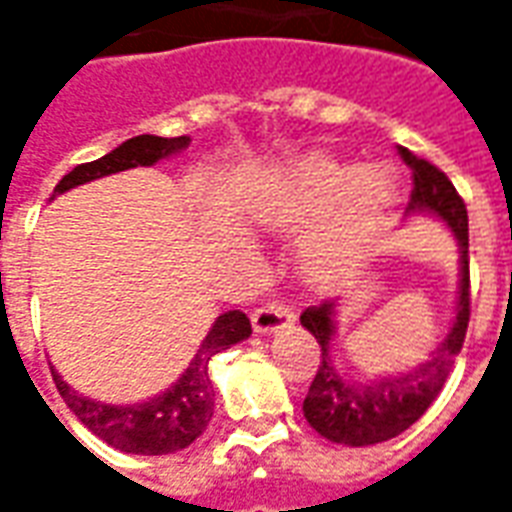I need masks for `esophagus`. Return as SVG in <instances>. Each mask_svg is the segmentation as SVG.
<instances>
[{"mask_svg":"<svg viewBox=\"0 0 512 512\" xmlns=\"http://www.w3.org/2000/svg\"><path fill=\"white\" fill-rule=\"evenodd\" d=\"M293 321H296V312L285 301H268L260 310L252 312V326L260 334L279 332V329H285Z\"/></svg>","mask_w":512,"mask_h":512,"instance_id":"1","label":"esophagus"}]
</instances>
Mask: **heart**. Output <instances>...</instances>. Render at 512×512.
<instances>
[{
	"label": "heart",
	"mask_w": 512,
	"mask_h": 512,
	"mask_svg": "<svg viewBox=\"0 0 512 512\" xmlns=\"http://www.w3.org/2000/svg\"><path fill=\"white\" fill-rule=\"evenodd\" d=\"M397 180L392 172H367L356 164H337L326 156H310L279 189L271 205L274 222H304L336 211L307 244V263L315 274H334L351 263L376 233L392 205Z\"/></svg>",
	"instance_id": "b5f03b06"
}]
</instances>
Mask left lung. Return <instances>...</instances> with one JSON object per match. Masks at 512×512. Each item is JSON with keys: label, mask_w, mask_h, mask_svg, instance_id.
Returning <instances> with one entry per match:
<instances>
[{"label": "left lung", "mask_w": 512, "mask_h": 512, "mask_svg": "<svg viewBox=\"0 0 512 512\" xmlns=\"http://www.w3.org/2000/svg\"><path fill=\"white\" fill-rule=\"evenodd\" d=\"M400 158L411 167L414 189L408 197L411 211H430L450 224L461 246V296L458 312L447 340L433 351V359L419 365L403 376L376 378V381H351L340 376L329 356V343L334 334V301L326 299L318 307L301 312V326L321 345V365L312 378L310 392L304 397V417L321 436L337 444L367 447L378 441L395 439L411 428L430 403L439 397L441 386L450 376L455 356L461 354L466 340V326L472 315V293H469V216L463 197L455 191L452 180L436 164L414 156L411 150L400 147Z\"/></svg>", "instance_id": "1"}]
</instances>
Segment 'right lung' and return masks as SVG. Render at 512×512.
<instances>
[{"instance_id":"right-lung-1","label":"right lung","mask_w":512,"mask_h":512,"mask_svg":"<svg viewBox=\"0 0 512 512\" xmlns=\"http://www.w3.org/2000/svg\"><path fill=\"white\" fill-rule=\"evenodd\" d=\"M189 136H153L142 134L128 139L112 153L73 167L65 178L54 186V194L82 186L95 178H104L123 169L150 167L161 158L180 153L189 147ZM252 334V323L241 310H230L216 318L208 337L202 340L200 351L191 359L189 370L169 386L164 395L150 397L145 403L134 406H106L101 400H90L73 392L65 384L60 373L51 370V378L65 397V403L79 417L82 425L93 430L98 439L112 444L117 450L134 452V455H167V452L183 450L191 441L200 439L202 430L208 428L213 417V384L208 376L211 356L222 354L230 345L241 343Z\"/></svg>"}]
</instances>
